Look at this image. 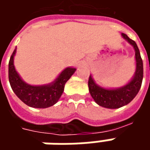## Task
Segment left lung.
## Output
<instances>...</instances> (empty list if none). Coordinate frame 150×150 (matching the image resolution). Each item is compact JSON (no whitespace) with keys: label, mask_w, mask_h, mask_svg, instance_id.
<instances>
[{"label":"left lung","mask_w":150,"mask_h":150,"mask_svg":"<svg viewBox=\"0 0 150 150\" xmlns=\"http://www.w3.org/2000/svg\"><path fill=\"white\" fill-rule=\"evenodd\" d=\"M122 37L135 51L136 70L131 81L118 88H104L96 83L91 75L88 79V89L92 98L99 106L107 108H118L129 103L138 94L143 81L144 67L139 47L135 42L126 34L122 33Z\"/></svg>","instance_id":"obj_1"}]
</instances>
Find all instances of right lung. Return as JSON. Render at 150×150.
Returning <instances> with one entry per match:
<instances>
[{
    "instance_id": "right-lung-1",
    "label": "right lung",
    "mask_w": 150,
    "mask_h": 150,
    "mask_svg": "<svg viewBox=\"0 0 150 150\" xmlns=\"http://www.w3.org/2000/svg\"><path fill=\"white\" fill-rule=\"evenodd\" d=\"M15 48L9 61V82L11 87L21 100L26 105L37 108H46L54 105L63 93L65 83L75 72V67H67L51 83L45 85H30L25 83L16 72L14 66Z\"/></svg>"
}]
</instances>
